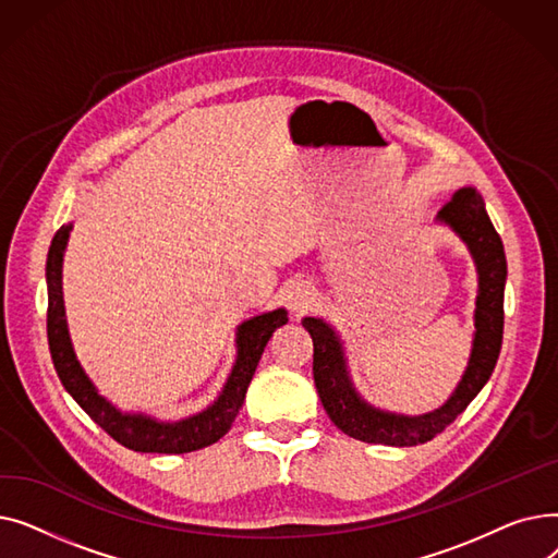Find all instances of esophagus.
Returning a JSON list of instances; mask_svg holds the SVG:
<instances>
[{"mask_svg":"<svg viewBox=\"0 0 558 558\" xmlns=\"http://www.w3.org/2000/svg\"><path fill=\"white\" fill-rule=\"evenodd\" d=\"M314 303V287L310 282H296L289 291V307L296 316L305 314Z\"/></svg>","mask_w":558,"mask_h":558,"instance_id":"esophagus-1","label":"esophagus"}]
</instances>
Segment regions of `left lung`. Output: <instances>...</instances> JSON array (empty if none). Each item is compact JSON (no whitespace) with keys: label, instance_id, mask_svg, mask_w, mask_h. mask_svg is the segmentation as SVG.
<instances>
[{"label":"left lung","instance_id":"left-lung-1","mask_svg":"<svg viewBox=\"0 0 558 558\" xmlns=\"http://www.w3.org/2000/svg\"><path fill=\"white\" fill-rule=\"evenodd\" d=\"M471 248L480 271V294L475 310L473 355L452 398L425 416H396L373 409L355 393L345 371L343 350L335 330L320 318H303V328L314 343V385L332 423L348 436L364 444L418 446L441 434L488 383L500 357L505 332V282L507 255L500 234L493 228L484 201L473 187H461L438 213Z\"/></svg>","mask_w":558,"mask_h":558}]
</instances>
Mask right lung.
Returning <instances> with one entry per match:
<instances>
[{
    "label": "right lung",
    "mask_w": 558,
    "mask_h": 558,
    "mask_svg": "<svg viewBox=\"0 0 558 558\" xmlns=\"http://www.w3.org/2000/svg\"><path fill=\"white\" fill-rule=\"evenodd\" d=\"M70 228L72 226H61L56 230L47 253V341L53 368L68 393L108 436H112L117 444H122L129 450L183 454L217 444L230 429L234 416L240 414L246 389L264 353V345L269 343L276 328L287 324V312L274 310L244 320L238 330V362L232 366L219 400L205 409V412L179 423H158L142 414H122L108 400H104L90 379H87L81 364L76 362L68 335L61 267Z\"/></svg>",
    "instance_id": "right-lung-1"
}]
</instances>
